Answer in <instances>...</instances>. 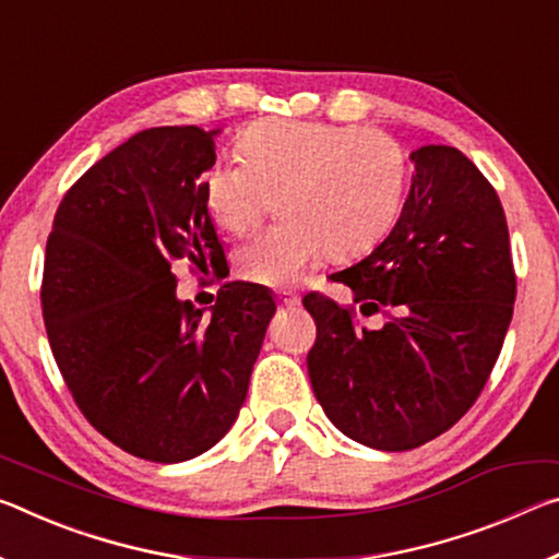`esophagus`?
<instances>
[{
	"instance_id": "obj_1",
	"label": "esophagus",
	"mask_w": 559,
	"mask_h": 559,
	"mask_svg": "<svg viewBox=\"0 0 559 559\" xmlns=\"http://www.w3.org/2000/svg\"><path fill=\"white\" fill-rule=\"evenodd\" d=\"M276 298H278V304H281V306H286V308H296V306H300V296L296 294V290H290V288L276 290Z\"/></svg>"
}]
</instances>
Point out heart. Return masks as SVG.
Wrapping results in <instances>:
<instances>
[{
	"label": "heart",
	"instance_id": "heart-1",
	"mask_svg": "<svg viewBox=\"0 0 559 559\" xmlns=\"http://www.w3.org/2000/svg\"><path fill=\"white\" fill-rule=\"evenodd\" d=\"M238 148L243 164H218L203 181L216 224L251 231L278 193L288 218L238 246L246 281L288 286L325 251L335 259L366 253L403 209L407 158L385 131L269 119L248 127Z\"/></svg>",
	"mask_w": 559,
	"mask_h": 559
}]
</instances>
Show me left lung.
<instances>
[{"label":"left lung","instance_id":"8db88e82","mask_svg":"<svg viewBox=\"0 0 559 559\" xmlns=\"http://www.w3.org/2000/svg\"><path fill=\"white\" fill-rule=\"evenodd\" d=\"M401 218L373 253L335 281L353 308L308 294L318 338L308 353L318 403L360 445L413 450L471 411L500 356L515 304L510 234L490 181L455 146H420Z\"/></svg>","mask_w":559,"mask_h":559}]
</instances>
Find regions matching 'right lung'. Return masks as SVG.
I'll return each instance as SVG.
<instances>
[{
	"mask_svg": "<svg viewBox=\"0 0 559 559\" xmlns=\"http://www.w3.org/2000/svg\"><path fill=\"white\" fill-rule=\"evenodd\" d=\"M221 129L156 127L106 154L59 203L44 259L49 345L86 420L127 453L183 463L231 430L276 298L228 281L209 316L174 263L218 269L203 189Z\"/></svg>",
	"mask_w": 559,
	"mask_h": 559,
	"instance_id": "obj_1",
	"label": "right lung"
}]
</instances>
